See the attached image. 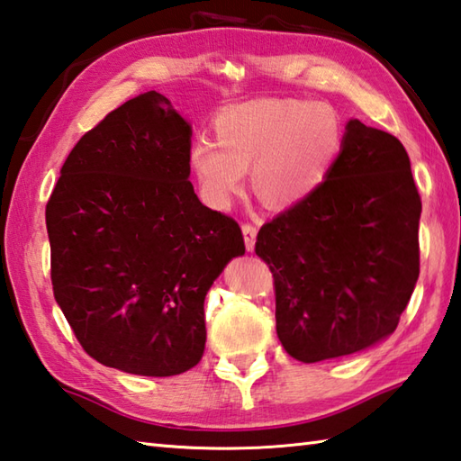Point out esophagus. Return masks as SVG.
Segmentation results:
<instances>
[{
	"label": "esophagus",
	"instance_id": "1",
	"mask_svg": "<svg viewBox=\"0 0 461 461\" xmlns=\"http://www.w3.org/2000/svg\"><path fill=\"white\" fill-rule=\"evenodd\" d=\"M242 237H245V247L247 250L255 249V240H257V227L250 222L242 224Z\"/></svg>",
	"mask_w": 461,
	"mask_h": 461
}]
</instances>
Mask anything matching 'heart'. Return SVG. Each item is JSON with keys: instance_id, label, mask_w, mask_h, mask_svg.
<instances>
[{"instance_id": "b5f03b06", "label": "heart", "mask_w": 461, "mask_h": 461, "mask_svg": "<svg viewBox=\"0 0 461 461\" xmlns=\"http://www.w3.org/2000/svg\"><path fill=\"white\" fill-rule=\"evenodd\" d=\"M343 146V126L325 102L258 100L216 118V138L196 134L188 167L206 204L227 208L253 167L258 196L293 204L323 185Z\"/></svg>"}]
</instances>
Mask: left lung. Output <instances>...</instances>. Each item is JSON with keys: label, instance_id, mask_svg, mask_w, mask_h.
Here are the masks:
<instances>
[{"label": "left lung", "instance_id": "8db88e82", "mask_svg": "<svg viewBox=\"0 0 461 461\" xmlns=\"http://www.w3.org/2000/svg\"><path fill=\"white\" fill-rule=\"evenodd\" d=\"M420 214L403 144L349 120L323 185L257 234L291 357H343L395 331L420 276Z\"/></svg>", "mask_w": 461, "mask_h": 461}]
</instances>
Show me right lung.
Segmentation results:
<instances>
[{"mask_svg": "<svg viewBox=\"0 0 461 461\" xmlns=\"http://www.w3.org/2000/svg\"><path fill=\"white\" fill-rule=\"evenodd\" d=\"M190 136L168 98L136 95L77 140L46 204L54 297L106 367L149 377L194 367L206 293L245 255L239 222L194 194Z\"/></svg>", "mask_w": 461, "mask_h": 461, "instance_id": "add662e5", "label": "right lung"}]
</instances>
